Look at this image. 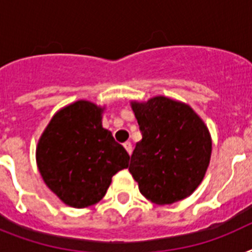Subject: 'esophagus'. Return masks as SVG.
Masks as SVG:
<instances>
[{"instance_id": "34e87169", "label": "esophagus", "mask_w": 252, "mask_h": 252, "mask_svg": "<svg viewBox=\"0 0 252 252\" xmlns=\"http://www.w3.org/2000/svg\"><path fill=\"white\" fill-rule=\"evenodd\" d=\"M124 148H126V152H128V154H132V144H130L129 141H126V142H124Z\"/></svg>"}]
</instances>
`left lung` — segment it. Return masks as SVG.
I'll use <instances>...</instances> for the list:
<instances>
[{"instance_id":"8db88e82","label":"left lung","mask_w":252,"mask_h":252,"mask_svg":"<svg viewBox=\"0 0 252 252\" xmlns=\"http://www.w3.org/2000/svg\"><path fill=\"white\" fill-rule=\"evenodd\" d=\"M130 106L142 133L129 165L140 192L158 205L188 197L211 161L212 137L203 119L187 103L163 95Z\"/></svg>"}]
</instances>
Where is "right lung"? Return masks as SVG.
<instances>
[{"label": "right lung", "instance_id": "obj_1", "mask_svg": "<svg viewBox=\"0 0 252 252\" xmlns=\"http://www.w3.org/2000/svg\"><path fill=\"white\" fill-rule=\"evenodd\" d=\"M104 108L84 99L70 103L53 115L37 141L41 178L69 207L100 201L112 176L129 163V154L103 128Z\"/></svg>", "mask_w": 252, "mask_h": 252}]
</instances>
